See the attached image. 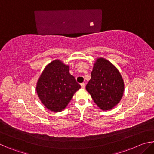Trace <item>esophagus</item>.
Segmentation results:
<instances>
[{"instance_id":"esophagus-1","label":"esophagus","mask_w":154,"mask_h":154,"mask_svg":"<svg viewBox=\"0 0 154 154\" xmlns=\"http://www.w3.org/2000/svg\"><path fill=\"white\" fill-rule=\"evenodd\" d=\"M81 86H82V88H85V83H81Z\"/></svg>"}]
</instances>
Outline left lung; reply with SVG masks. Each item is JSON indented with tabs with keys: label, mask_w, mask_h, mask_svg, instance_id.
<instances>
[{
	"label": "left lung",
	"mask_w": 154,
	"mask_h": 154,
	"mask_svg": "<svg viewBox=\"0 0 154 154\" xmlns=\"http://www.w3.org/2000/svg\"><path fill=\"white\" fill-rule=\"evenodd\" d=\"M86 90L94 102L103 111L111 110L121 100L124 82L114 65L103 58L96 59Z\"/></svg>",
	"instance_id": "1"
}]
</instances>
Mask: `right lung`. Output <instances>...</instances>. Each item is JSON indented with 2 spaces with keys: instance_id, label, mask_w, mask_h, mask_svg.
<instances>
[{
  "instance_id": "right-lung-1",
  "label": "right lung",
  "mask_w": 154,
  "mask_h": 154,
  "mask_svg": "<svg viewBox=\"0 0 154 154\" xmlns=\"http://www.w3.org/2000/svg\"><path fill=\"white\" fill-rule=\"evenodd\" d=\"M81 88L69 73V66L55 60L44 69L36 83L38 98L45 107L54 112L66 108L74 94Z\"/></svg>"
}]
</instances>
